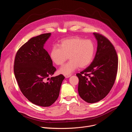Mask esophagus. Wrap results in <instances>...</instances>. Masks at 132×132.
<instances>
[{
    "label": "esophagus",
    "mask_w": 132,
    "mask_h": 132,
    "mask_svg": "<svg viewBox=\"0 0 132 132\" xmlns=\"http://www.w3.org/2000/svg\"><path fill=\"white\" fill-rule=\"evenodd\" d=\"M71 76V74H70V75H64V76H65V78H69V77H70Z\"/></svg>",
    "instance_id": "obj_1"
}]
</instances>
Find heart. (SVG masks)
<instances>
[{
  "label": "heart",
  "mask_w": 132,
  "mask_h": 132,
  "mask_svg": "<svg viewBox=\"0 0 132 132\" xmlns=\"http://www.w3.org/2000/svg\"><path fill=\"white\" fill-rule=\"evenodd\" d=\"M95 50V45L91 40L76 37L62 40L60 47L52 46L50 56L58 65H62L69 56L70 60L59 70L61 74L69 75L78 67L83 68L88 66L93 59Z\"/></svg>",
  "instance_id": "heart-1"
}]
</instances>
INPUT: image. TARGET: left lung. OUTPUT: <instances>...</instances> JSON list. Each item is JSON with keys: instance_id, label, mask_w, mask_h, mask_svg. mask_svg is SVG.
<instances>
[{"instance_id": "8db88e82", "label": "left lung", "mask_w": 132, "mask_h": 132, "mask_svg": "<svg viewBox=\"0 0 132 132\" xmlns=\"http://www.w3.org/2000/svg\"><path fill=\"white\" fill-rule=\"evenodd\" d=\"M97 40L95 57L90 65L76 74L79 82L78 94L88 103H95L106 97L116 80L118 59L116 50L104 36L94 33Z\"/></svg>"}]
</instances>
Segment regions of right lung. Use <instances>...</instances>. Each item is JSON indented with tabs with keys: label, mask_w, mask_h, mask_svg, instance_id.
<instances>
[{
	"label": "right lung",
	"mask_w": 132,
	"mask_h": 132,
	"mask_svg": "<svg viewBox=\"0 0 132 132\" xmlns=\"http://www.w3.org/2000/svg\"><path fill=\"white\" fill-rule=\"evenodd\" d=\"M51 33L32 37L18 50L14 60V73L23 95L32 103L49 107L58 99L64 76L53 75L56 69L52 65L44 44Z\"/></svg>",
	"instance_id": "1"
}]
</instances>
